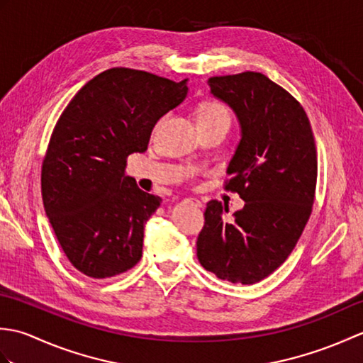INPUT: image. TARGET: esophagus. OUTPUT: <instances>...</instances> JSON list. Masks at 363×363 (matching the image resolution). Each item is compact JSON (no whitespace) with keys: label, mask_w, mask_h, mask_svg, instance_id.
<instances>
[{"label":"esophagus","mask_w":363,"mask_h":363,"mask_svg":"<svg viewBox=\"0 0 363 363\" xmlns=\"http://www.w3.org/2000/svg\"><path fill=\"white\" fill-rule=\"evenodd\" d=\"M187 201L191 203L194 206H196V207H201L203 206L201 201H199V199H196V198H187Z\"/></svg>","instance_id":"obj_1"}]
</instances>
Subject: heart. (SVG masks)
I'll use <instances>...</instances> for the list:
<instances>
[{
    "instance_id": "b5f03b06",
    "label": "heart",
    "mask_w": 363,
    "mask_h": 363,
    "mask_svg": "<svg viewBox=\"0 0 363 363\" xmlns=\"http://www.w3.org/2000/svg\"><path fill=\"white\" fill-rule=\"evenodd\" d=\"M218 121L230 123V112L225 104L218 101H207L198 109V123L201 128Z\"/></svg>"
}]
</instances>
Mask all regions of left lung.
I'll return each instance as SVG.
<instances>
[{
  "label": "left lung",
  "mask_w": 363,
  "mask_h": 363,
  "mask_svg": "<svg viewBox=\"0 0 363 363\" xmlns=\"http://www.w3.org/2000/svg\"><path fill=\"white\" fill-rule=\"evenodd\" d=\"M212 94L233 107L242 140L225 190L242 211L207 203L196 256L207 272L234 284H256L279 268L309 221L317 187V146L307 113L287 90L257 72L212 76Z\"/></svg>",
  "instance_id": "1"
}]
</instances>
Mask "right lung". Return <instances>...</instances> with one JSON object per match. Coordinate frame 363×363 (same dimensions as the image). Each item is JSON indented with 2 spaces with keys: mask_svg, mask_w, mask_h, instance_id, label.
Returning <instances> with one entry per match:
<instances>
[{
  "mask_svg": "<svg viewBox=\"0 0 363 363\" xmlns=\"http://www.w3.org/2000/svg\"><path fill=\"white\" fill-rule=\"evenodd\" d=\"M174 82L115 67L90 79L60 113L42 162V198L60 248L89 277L104 279L142 257L143 226L162 199L125 176L157 120L187 95Z\"/></svg>",
  "mask_w": 363,
  "mask_h": 363,
  "instance_id": "add662e5",
  "label": "right lung"
}]
</instances>
